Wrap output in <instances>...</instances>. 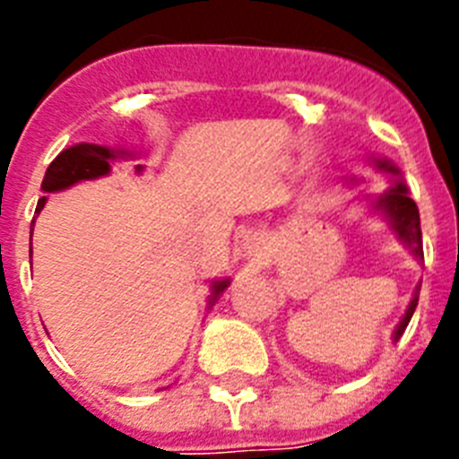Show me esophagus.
Returning a JSON list of instances; mask_svg holds the SVG:
<instances>
[{
    "instance_id": "1",
    "label": "esophagus",
    "mask_w": 459,
    "mask_h": 459,
    "mask_svg": "<svg viewBox=\"0 0 459 459\" xmlns=\"http://www.w3.org/2000/svg\"><path fill=\"white\" fill-rule=\"evenodd\" d=\"M247 255H249L251 260H255V263H258V260H263L264 258V244H263V239L260 238H251L249 242H247Z\"/></svg>"
}]
</instances>
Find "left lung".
<instances>
[{"instance_id": "obj_1", "label": "left lung", "mask_w": 459, "mask_h": 459, "mask_svg": "<svg viewBox=\"0 0 459 459\" xmlns=\"http://www.w3.org/2000/svg\"><path fill=\"white\" fill-rule=\"evenodd\" d=\"M371 162H374L376 169L392 177V186H389L387 190L383 192V195L369 199L371 210H374V212H378V215L383 217V220L387 221L389 226H392V230L396 233V238L401 239V244H403L405 249H408L410 254H412L414 258L421 263V260H423L421 220H419L417 204L410 199V190H408V186H405V181H403V174H401V169H398V167L394 165L392 160H387V158H371ZM346 181L358 183V178L346 177ZM419 290H421V282H419L417 288H414L412 301H410V306H408V310H405L403 319L398 321L396 328H394V335H392L394 342L401 340V335H403L405 328H408L410 319H412L414 310H417Z\"/></svg>"}]
</instances>
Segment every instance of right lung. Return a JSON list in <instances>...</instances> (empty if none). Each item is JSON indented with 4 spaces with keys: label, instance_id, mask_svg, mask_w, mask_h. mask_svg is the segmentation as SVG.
I'll return each instance as SVG.
<instances>
[{
    "label": "right lung",
    "instance_id": "obj_1",
    "mask_svg": "<svg viewBox=\"0 0 459 459\" xmlns=\"http://www.w3.org/2000/svg\"><path fill=\"white\" fill-rule=\"evenodd\" d=\"M135 152H128V149H117V147H106V144H92V143H81L74 147L65 149L58 156L51 160V165L47 167L45 178H42L40 190L45 195L49 192H63L67 187L76 186L81 181H94V178L108 177L110 165L117 162L119 158H133ZM135 171L143 174L144 165H135ZM47 196H40L36 205V215H40V210L45 208ZM31 235H33V221H31ZM230 285V278H217L212 281V292H210L208 310L215 306L217 299L224 294V290Z\"/></svg>",
    "mask_w": 459,
    "mask_h": 459
}]
</instances>
